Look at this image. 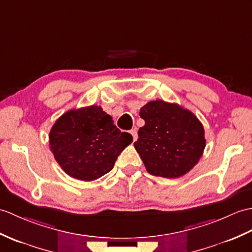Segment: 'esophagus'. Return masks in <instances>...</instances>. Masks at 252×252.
<instances>
[{
	"instance_id": "esophagus-1",
	"label": "esophagus",
	"mask_w": 252,
	"mask_h": 252,
	"mask_svg": "<svg viewBox=\"0 0 252 252\" xmlns=\"http://www.w3.org/2000/svg\"><path fill=\"white\" fill-rule=\"evenodd\" d=\"M130 133H131V135L133 137V140H134V142H135L136 138H137V130H136L135 127H134V128H132V130L130 131Z\"/></svg>"
}]
</instances>
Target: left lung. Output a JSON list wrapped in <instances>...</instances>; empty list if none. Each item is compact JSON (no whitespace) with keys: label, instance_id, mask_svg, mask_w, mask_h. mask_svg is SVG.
Masks as SVG:
<instances>
[{"label":"left lung","instance_id":"8db88e82","mask_svg":"<svg viewBox=\"0 0 252 252\" xmlns=\"http://www.w3.org/2000/svg\"><path fill=\"white\" fill-rule=\"evenodd\" d=\"M145 126L134 147L154 176L178 178L195 166L205 149L203 125L190 110L161 99L140 108Z\"/></svg>","mask_w":252,"mask_h":252}]
</instances>
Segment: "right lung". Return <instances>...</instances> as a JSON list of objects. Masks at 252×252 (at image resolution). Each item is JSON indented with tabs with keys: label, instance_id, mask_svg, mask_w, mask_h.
<instances>
[{
	"label": "right lung",
	"instance_id": "add662e5",
	"mask_svg": "<svg viewBox=\"0 0 252 252\" xmlns=\"http://www.w3.org/2000/svg\"><path fill=\"white\" fill-rule=\"evenodd\" d=\"M101 106L71 109L56 121L49 133L50 150L69 176L92 181L113 169L117 158L132 143Z\"/></svg>",
	"mask_w": 252,
	"mask_h": 252
}]
</instances>
